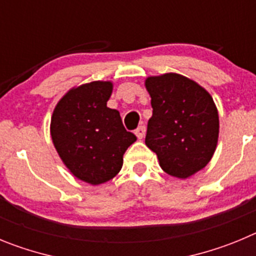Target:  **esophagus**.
<instances>
[{
    "label": "esophagus",
    "instance_id": "esophagus-1",
    "mask_svg": "<svg viewBox=\"0 0 256 256\" xmlns=\"http://www.w3.org/2000/svg\"><path fill=\"white\" fill-rule=\"evenodd\" d=\"M145 131H146V130H145V126H142V125L139 126V128H138L136 130H135V135H136V136H138V139L142 140V138L145 136Z\"/></svg>",
    "mask_w": 256,
    "mask_h": 256
}]
</instances>
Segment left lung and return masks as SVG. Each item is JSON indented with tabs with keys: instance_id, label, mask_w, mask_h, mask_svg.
Instances as JSON below:
<instances>
[{
	"instance_id": "8db88e82",
	"label": "left lung",
	"mask_w": 256,
	"mask_h": 256,
	"mask_svg": "<svg viewBox=\"0 0 256 256\" xmlns=\"http://www.w3.org/2000/svg\"><path fill=\"white\" fill-rule=\"evenodd\" d=\"M145 88L153 108L145 144L166 174L188 178L208 164L217 148V106L202 85L176 72L148 76Z\"/></svg>"
}]
</instances>
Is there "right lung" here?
<instances>
[{"label": "right lung", "mask_w": 256, "mask_h": 256, "mask_svg": "<svg viewBox=\"0 0 256 256\" xmlns=\"http://www.w3.org/2000/svg\"><path fill=\"white\" fill-rule=\"evenodd\" d=\"M114 82L96 80L71 88L50 117V138L68 171L100 185L122 168L124 154L136 136L125 130L117 110L107 107Z\"/></svg>", "instance_id": "obj_1"}]
</instances>
